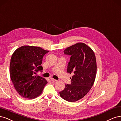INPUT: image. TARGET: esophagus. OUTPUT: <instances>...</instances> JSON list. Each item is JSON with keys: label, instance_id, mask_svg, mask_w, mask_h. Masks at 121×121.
Wrapping results in <instances>:
<instances>
[{"label": "esophagus", "instance_id": "1", "mask_svg": "<svg viewBox=\"0 0 121 121\" xmlns=\"http://www.w3.org/2000/svg\"><path fill=\"white\" fill-rule=\"evenodd\" d=\"M50 79H51V80L52 81H54V82H55V81H57V80L56 79H54L53 78H52V77H51L50 78Z\"/></svg>", "mask_w": 121, "mask_h": 121}]
</instances>
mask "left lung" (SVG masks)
<instances>
[{"instance_id": "obj_1", "label": "left lung", "mask_w": 121, "mask_h": 121, "mask_svg": "<svg viewBox=\"0 0 121 121\" xmlns=\"http://www.w3.org/2000/svg\"><path fill=\"white\" fill-rule=\"evenodd\" d=\"M64 54L70 55L67 72H73L71 84H65L59 92L62 99L75 102L86 95L95 82L96 75V61L93 50L83 43H77L66 48Z\"/></svg>"}]
</instances>
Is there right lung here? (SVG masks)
Segmentation results:
<instances>
[{
    "label": "right lung",
    "instance_id": "right-lung-1",
    "mask_svg": "<svg viewBox=\"0 0 121 121\" xmlns=\"http://www.w3.org/2000/svg\"><path fill=\"white\" fill-rule=\"evenodd\" d=\"M49 51L39 47L23 46L17 48L11 57L10 76L15 90L25 98L34 99L42 93L48 82L35 75L43 70V58Z\"/></svg>",
    "mask_w": 121,
    "mask_h": 121
}]
</instances>
